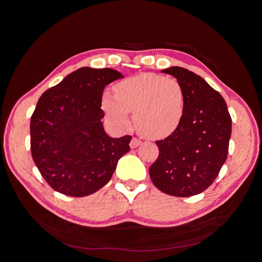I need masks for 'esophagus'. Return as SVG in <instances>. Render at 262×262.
<instances>
[{
    "label": "esophagus",
    "instance_id": "34e87169",
    "mask_svg": "<svg viewBox=\"0 0 262 262\" xmlns=\"http://www.w3.org/2000/svg\"><path fill=\"white\" fill-rule=\"evenodd\" d=\"M140 144H141V140H139L138 138H136V137H134V138L132 139V141H130V143H129L132 148H136L137 146L140 145Z\"/></svg>",
    "mask_w": 262,
    "mask_h": 262
}]
</instances>
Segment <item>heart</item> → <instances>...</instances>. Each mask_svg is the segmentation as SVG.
I'll list each match as a JSON object with an SVG mask.
<instances>
[{"label":"heart","instance_id":"b5f03b06","mask_svg":"<svg viewBox=\"0 0 262 262\" xmlns=\"http://www.w3.org/2000/svg\"><path fill=\"white\" fill-rule=\"evenodd\" d=\"M102 108L120 128L130 125L129 113L138 130L149 138L173 134L185 113V91L176 78L141 73L115 86V94L105 91Z\"/></svg>","mask_w":262,"mask_h":262}]
</instances>
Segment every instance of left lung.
Returning <instances> with one entry per match:
<instances>
[{"mask_svg": "<svg viewBox=\"0 0 262 262\" xmlns=\"http://www.w3.org/2000/svg\"><path fill=\"white\" fill-rule=\"evenodd\" d=\"M162 72L182 84L185 113L178 128L156 141L159 155L149 167V176L163 193L196 195L214 182L227 158L231 118L222 95L200 75L182 67Z\"/></svg>", "mask_w": 262, "mask_h": 262, "instance_id": "8db88e82", "label": "left lung"}]
</instances>
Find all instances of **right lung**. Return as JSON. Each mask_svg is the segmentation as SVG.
Listing matches in <instances>:
<instances>
[{"label": "right lung", "mask_w": 262, "mask_h": 262, "mask_svg": "<svg viewBox=\"0 0 262 262\" xmlns=\"http://www.w3.org/2000/svg\"><path fill=\"white\" fill-rule=\"evenodd\" d=\"M122 77L114 69L84 67L40 96L31 118V150L55 191L73 198L94 193L130 149L132 136L112 138L101 122L105 86Z\"/></svg>", "instance_id": "right-lung-1"}]
</instances>
